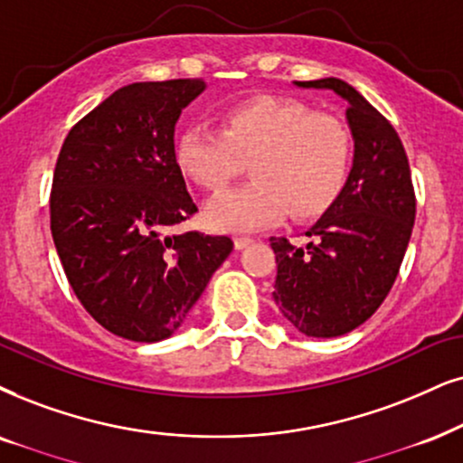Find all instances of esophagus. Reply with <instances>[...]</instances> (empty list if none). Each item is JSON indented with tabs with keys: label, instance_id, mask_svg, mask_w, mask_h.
<instances>
[{
	"label": "esophagus",
	"instance_id": "obj_1",
	"mask_svg": "<svg viewBox=\"0 0 463 463\" xmlns=\"http://www.w3.org/2000/svg\"><path fill=\"white\" fill-rule=\"evenodd\" d=\"M250 243H254V239H251V237H235V248H237V250L248 248Z\"/></svg>",
	"mask_w": 463,
	"mask_h": 463
}]
</instances>
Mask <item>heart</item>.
<instances>
[{
  "instance_id": "heart-1",
  "label": "heart",
  "mask_w": 463,
  "mask_h": 463,
  "mask_svg": "<svg viewBox=\"0 0 463 463\" xmlns=\"http://www.w3.org/2000/svg\"><path fill=\"white\" fill-rule=\"evenodd\" d=\"M173 157L184 177L222 190L250 162L254 181L215 196L204 209L213 231L248 232L323 215L346 188L354 140L337 117L314 113L282 96H254L226 107L218 128L192 124L175 138Z\"/></svg>"
}]
</instances>
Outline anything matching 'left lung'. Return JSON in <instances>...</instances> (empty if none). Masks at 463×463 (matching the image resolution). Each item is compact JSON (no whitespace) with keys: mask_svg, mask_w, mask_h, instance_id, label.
<instances>
[{"mask_svg":"<svg viewBox=\"0 0 463 463\" xmlns=\"http://www.w3.org/2000/svg\"><path fill=\"white\" fill-rule=\"evenodd\" d=\"M348 102L354 160L342 194L306 235V248L271 237L278 262L273 299L309 337L356 329L387 299L412 235L417 198L395 128L353 85L339 79L295 80Z\"/></svg>","mask_w":463,"mask_h":463,"instance_id":"1","label":"left lung"}]
</instances>
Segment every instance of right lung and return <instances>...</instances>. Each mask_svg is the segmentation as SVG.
I'll list each match as a JSON object with an SVG mask.
<instances>
[{
    "instance_id": "1",
    "label": "right lung",
    "mask_w": 463,
    "mask_h": 463,
    "mask_svg": "<svg viewBox=\"0 0 463 463\" xmlns=\"http://www.w3.org/2000/svg\"><path fill=\"white\" fill-rule=\"evenodd\" d=\"M201 79L117 90L63 140L51 190V232L76 299L132 342H160L184 325L232 241L166 235L198 209L173 157L181 110Z\"/></svg>"
}]
</instances>
